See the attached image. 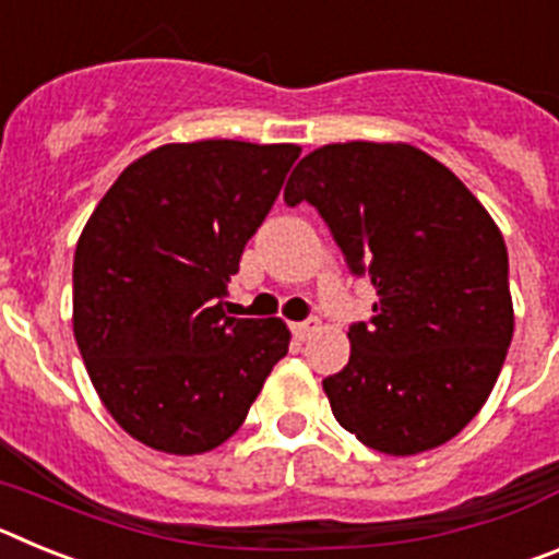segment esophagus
Listing matches in <instances>:
<instances>
[{
	"mask_svg": "<svg viewBox=\"0 0 559 559\" xmlns=\"http://www.w3.org/2000/svg\"><path fill=\"white\" fill-rule=\"evenodd\" d=\"M290 330H294L296 338L305 341V338H310L316 330H319V319H305V322H296V324H290Z\"/></svg>",
	"mask_w": 559,
	"mask_h": 559,
	"instance_id": "1",
	"label": "esophagus"
}]
</instances>
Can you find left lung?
<instances>
[{
  "label": "left lung",
  "instance_id": "obj_1",
  "mask_svg": "<svg viewBox=\"0 0 559 559\" xmlns=\"http://www.w3.org/2000/svg\"><path fill=\"white\" fill-rule=\"evenodd\" d=\"M316 206L355 276L378 290L349 328V364L324 378L341 428L389 456L456 437L496 386L512 341L510 257L462 181L403 142L308 153L285 204Z\"/></svg>",
  "mask_w": 559,
  "mask_h": 559
}]
</instances>
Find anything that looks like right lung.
<instances>
[{"label": "right lung", "mask_w": 559, "mask_h": 559, "mask_svg": "<svg viewBox=\"0 0 559 559\" xmlns=\"http://www.w3.org/2000/svg\"><path fill=\"white\" fill-rule=\"evenodd\" d=\"M296 145L204 140L128 165L75 249V341L103 406L153 451L192 456L243 426L274 364L283 319L224 313L229 276Z\"/></svg>", "instance_id": "1"}]
</instances>
